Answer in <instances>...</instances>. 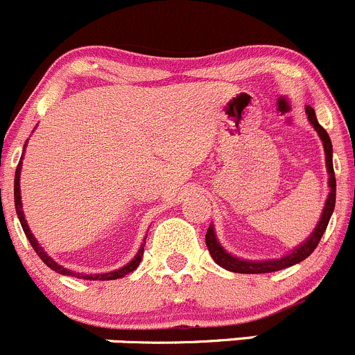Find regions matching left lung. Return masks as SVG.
<instances>
[{"label":"left lung","instance_id":"1","mask_svg":"<svg viewBox=\"0 0 355 355\" xmlns=\"http://www.w3.org/2000/svg\"><path fill=\"white\" fill-rule=\"evenodd\" d=\"M306 114L307 120L311 121V125L314 127V130L318 132L320 139L323 141V148H324V155H327V170L330 178H328V187H330V194H328L327 204L323 207V213H321V220L318 221L316 228H314L313 234L307 237V241L304 244H300L299 247L292 250V252L287 254V256L280 257V259H266V261H247V259H241V257L232 256L230 252L221 247L220 242H218L216 234H214V228L211 225L206 232V245L207 250H209L211 257L216 261V264H220L221 268L228 271H234V273H244V275H257V273H271V271H280L285 270V268L293 266V264L300 263V261L306 259L307 256L314 252L318 244H320L321 237H323L324 230L328 227V221H330L333 209H335V198H336V180H335V171H333V148H331V141L328 132L324 130L323 127L318 121L316 113L311 106H306Z\"/></svg>","mask_w":355,"mask_h":355}]
</instances>
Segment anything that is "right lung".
Returning a JSON list of instances; mask_svg holds the SVG:
<instances>
[{
    "label": "right lung",
    "mask_w": 355,
    "mask_h": 355,
    "mask_svg": "<svg viewBox=\"0 0 355 355\" xmlns=\"http://www.w3.org/2000/svg\"><path fill=\"white\" fill-rule=\"evenodd\" d=\"M25 149V148H24ZM20 170H22V161L19 163V166H17V171H15V187H13V194H15V209H17V214H19V220H20V225H22L24 228V234L27 235L28 242H31V245L34 247L35 254H37L39 257L42 259V263L46 264L48 268H51V270H55L56 273L60 275H67V277H75V278H84V280H118V278L125 277V275L132 273V271L135 270V268L139 266V263L142 261V254H144V244L141 245V249H139V252L135 254L134 259L130 261V263L125 264L123 268H120V270H114V271H110V273H101V275H82V273H75V271L71 270H67V268L60 266L58 263H56L55 259H51V257L48 256V254L44 252V249H42L41 245H39V242L35 241L34 235L31 234V228H28L27 221H25V216H24V209H22V199H20Z\"/></svg>",
    "instance_id": "1"
}]
</instances>
